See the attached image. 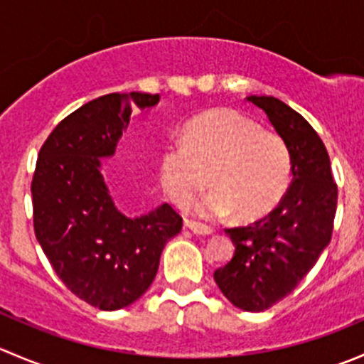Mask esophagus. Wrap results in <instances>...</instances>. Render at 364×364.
<instances>
[{"instance_id": "esophagus-1", "label": "esophagus", "mask_w": 364, "mask_h": 364, "mask_svg": "<svg viewBox=\"0 0 364 364\" xmlns=\"http://www.w3.org/2000/svg\"><path fill=\"white\" fill-rule=\"evenodd\" d=\"M185 227H188L193 234H200V236H209V234H213L211 227L205 225V223L196 222V220L185 218Z\"/></svg>"}]
</instances>
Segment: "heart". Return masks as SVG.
<instances>
[{
  "instance_id": "b5f03b06",
  "label": "heart",
  "mask_w": 364,
  "mask_h": 364,
  "mask_svg": "<svg viewBox=\"0 0 364 364\" xmlns=\"http://www.w3.org/2000/svg\"><path fill=\"white\" fill-rule=\"evenodd\" d=\"M196 204L208 218L236 213L243 220L267 215L287 192L292 176L289 146L278 134L260 130L245 114L216 109L185 124L160 155V181L167 196L186 204L209 185Z\"/></svg>"
}]
</instances>
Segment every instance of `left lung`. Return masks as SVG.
<instances>
[{
    "label": "left lung",
    "mask_w": 364,
    "mask_h": 364,
    "mask_svg": "<svg viewBox=\"0 0 364 364\" xmlns=\"http://www.w3.org/2000/svg\"><path fill=\"white\" fill-rule=\"evenodd\" d=\"M247 100L287 142L294 179L269 215L227 229L236 252L215 282L234 306L264 311L294 291L331 241L338 186L324 142L301 114L274 97Z\"/></svg>",
    "instance_id": "1"
}]
</instances>
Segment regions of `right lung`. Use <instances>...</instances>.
<instances>
[{"mask_svg": "<svg viewBox=\"0 0 364 364\" xmlns=\"http://www.w3.org/2000/svg\"><path fill=\"white\" fill-rule=\"evenodd\" d=\"M159 100L160 95L137 91L95 98L56 124L36 159V240L68 291L105 311L128 306L148 291L165 243L183 227L168 204L139 218L124 216L100 172V159L114 155L132 109Z\"/></svg>", "mask_w": 364, "mask_h": 364, "instance_id": "right-lung-1", "label": "right lung"}]
</instances>
